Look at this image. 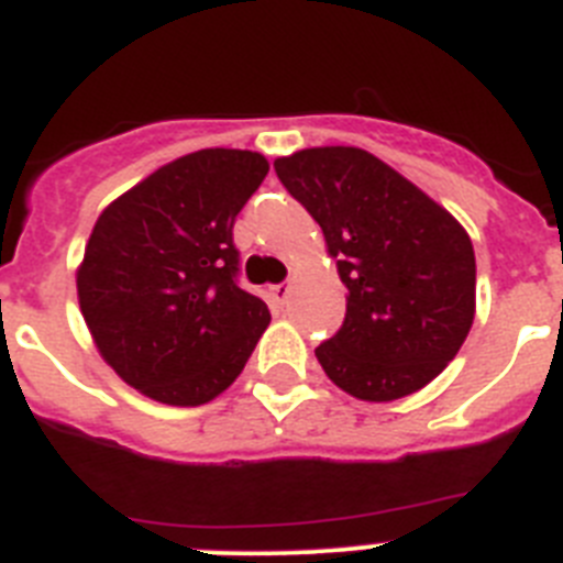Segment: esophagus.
<instances>
[{
	"label": "esophagus",
	"instance_id": "34e87169",
	"mask_svg": "<svg viewBox=\"0 0 563 563\" xmlns=\"http://www.w3.org/2000/svg\"><path fill=\"white\" fill-rule=\"evenodd\" d=\"M287 296H290V285H273L271 287V301H273V305H285Z\"/></svg>",
	"mask_w": 563,
	"mask_h": 563
}]
</instances>
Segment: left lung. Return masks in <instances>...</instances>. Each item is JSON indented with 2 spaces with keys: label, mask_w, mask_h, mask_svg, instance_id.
<instances>
[{
  "label": "left lung",
  "mask_w": 563,
  "mask_h": 563,
  "mask_svg": "<svg viewBox=\"0 0 563 563\" xmlns=\"http://www.w3.org/2000/svg\"><path fill=\"white\" fill-rule=\"evenodd\" d=\"M273 166L321 225L346 285L341 330L316 350L321 369L366 402L429 386L474 324L476 258L465 228L366 148H301Z\"/></svg>",
  "instance_id": "8db88e82"
}]
</instances>
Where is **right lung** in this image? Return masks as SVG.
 Instances as JSON below:
<instances>
[{"instance_id": "right-lung-1", "label": "right lung", "mask_w": 563, "mask_h": 563, "mask_svg": "<svg viewBox=\"0 0 563 563\" xmlns=\"http://www.w3.org/2000/svg\"><path fill=\"white\" fill-rule=\"evenodd\" d=\"M271 172L265 154L200 148L109 202L76 273L96 350L141 395L202 406L242 375L271 310L233 282V220Z\"/></svg>"}]
</instances>
